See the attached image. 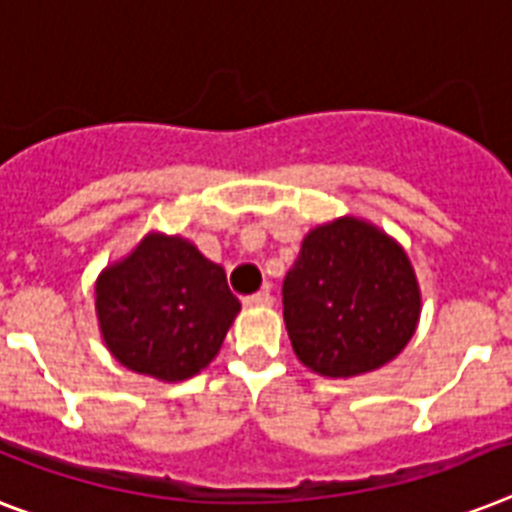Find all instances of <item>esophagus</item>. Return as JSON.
I'll use <instances>...</instances> for the list:
<instances>
[{"instance_id": "1", "label": "esophagus", "mask_w": 512, "mask_h": 512, "mask_svg": "<svg viewBox=\"0 0 512 512\" xmlns=\"http://www.w3.org/2000/svg\"><path fill=\"white\" fill-rule=\"evenodd\" d=\"M244 305L268 307V305H273V297H270V292H255V294H249V297H244Z\"/></svg>"}]
</instances>
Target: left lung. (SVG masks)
<instances>
[{
  "label": "left lung",
  "mask_w": 512,
  "mask_h": 512,
  "mask_svg": "<svg viewBox=\"0 0 512 512\" xmlns=\"http://www.w3.org/2000/svg\"><path fill=\"white\" fill-rule=\"evenodd\" d=\"M281 294L294 352L331 378L394 360L421 315L418 281L400 244L355 218L307 234Z\"/></svg>",
  "instance_id": "1"
}]
</instances>
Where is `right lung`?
Listing matches in <instances>:
<instances>
[{"label": "right lung", "instance_id": "right-lung-1", "mask_svg": "<svg viewBox=\"0 0 512 512\" xmlns=\"http://www.w3.org/2000/svg\"><path fill=\"white\" fill-rule=\"evenodd\" d=\"M239 313L226 270L194 244L147 236L134 255L97 284L102 336L118 363L160 381H184L205 368Z\"/></svg>", "mask_w": 512, "mask_h": 512}]
</instances>
